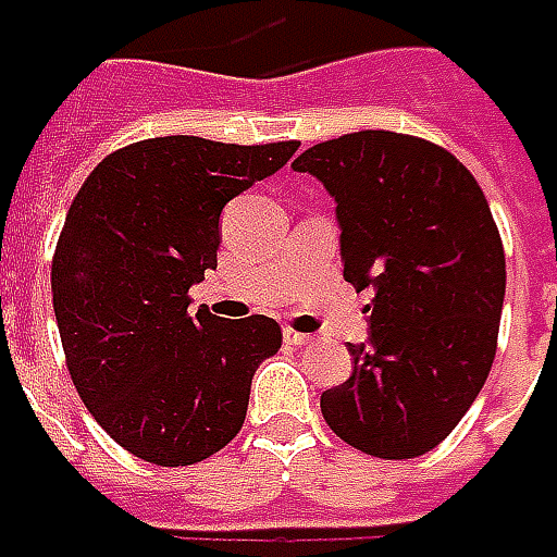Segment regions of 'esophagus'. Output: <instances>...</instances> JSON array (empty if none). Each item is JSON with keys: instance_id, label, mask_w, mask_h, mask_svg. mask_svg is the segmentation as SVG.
Instances as JSON below:
<instances>
[{"instance_id": "34e87169", "label": "esophagus", "mask_w": 557, "mask_h": 557, "mask_svg": "<svg viewBox=\"0 0 557 557\" xmlns=\"http://www.w3.org/2000/svg\"><path fill=\"white\" fill-rule=\"evenodd\" d=\"M283 342H286V345H292V348H300V345H307V342H310V336H307V333L289 331V327H286V331H283Z\"/></svg>"}]
</instances>
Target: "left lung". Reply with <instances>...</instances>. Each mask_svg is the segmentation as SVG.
Masks as SVG:
<instances>
[{"instance_id": "left-lung-1", "label": "left lung", "mask_w": 557, "mask_h": 557, "mask_svg": "<svg viewBox=\"0 0 557 557\" xmlns=\"http://www.w3.org/2000/svg\"><path fill=\"white\" fill-rule=\"evenodd\" d=\"M336 203L342 277L369 292V339L354 372L321 393L324 422L386 460L436 448L463 419L496 357L505 250L487 197L431 141L362 129L292 162Z\"/></svg>"}]
</instances>
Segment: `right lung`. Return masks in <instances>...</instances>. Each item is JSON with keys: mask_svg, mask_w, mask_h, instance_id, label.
<instances>
[{"mask_svg": "<svg viewBox=\"0 0 557 557\" xmlns=\"http://www.w3.org/2000/svg\"><path fill=\"white\" fill-rule=\"evenodd\" d=\"M298 147L147 138L102 159L70 206L52 259L61 345L79 398L129 455L188 467L245 425L280 324L188 315V289L215 271L224 206Z\"/></svg>", "mask_w": 557, "mask_h": 557, "instance_id": "1", "label": "right lung"}]
</instances>
